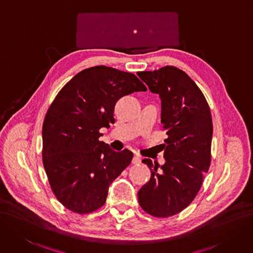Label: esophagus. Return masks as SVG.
<instances>
[{
    "instance_id": "1",
    "label": "esophagus",
    "mask_w": 253,
    "mask_h": 253,
    "mask_svg": "<svg viewBox=\"0 0 253 253\" xmlns=\"http://www.w3.org/2000/svg\"><path fill=\"white\" fill-rule=\"evenodd\" d=\"M142 163V158L141 157H139V156H134L133 157V160H132V164L133 165H139V164H141Z\"/></svg>"
}]
</instances>
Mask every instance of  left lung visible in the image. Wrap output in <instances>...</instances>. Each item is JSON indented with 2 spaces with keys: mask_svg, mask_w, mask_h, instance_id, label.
<instances>
[{
  "mask_svg": "<svg viewBox=\"0 0 253 253\" xmlns=\"http://www.w3.org/2000/svg\"><path fill=\"white\" fill-rule=\"evenodd\" d=\"M162 100V123L167 130L165 165L145 158L151 177L137 193L149 214L167 218L188 208L198 194L211 166L212 120L200 88L183 71L167 65L138 73Z\"/></svg>",
  "mask_w": 253,
  "mask_h": 253,
  "instance_id": "1",
  "label": "left lung"
}]
</instances>
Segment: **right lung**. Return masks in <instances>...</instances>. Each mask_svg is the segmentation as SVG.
<instances>
[{"mask_svg": "<svg viewBox=\"0 0 253 253\" xmlns=\"http://www.w3.org/2000/svg\"><path fill=\"white\" fill-rule=\"evenodd\" d=\"M147 87L134 74L105 65L78 73L60 89L42 124V163L55 197L68 210L89 213L105 204L110 183L132 161L99 141L114 123L116 103Z\"/></svg>", "mask_w": 253, "mask_h": 253, "instance_id": "add662e5", "label": "right lung"}]
</instances>
